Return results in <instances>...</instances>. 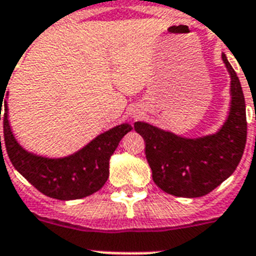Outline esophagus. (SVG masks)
Wrapping results in <instances>:
<instances>
[{
    "label": "esophagus",
    "instance_id": "obj_1",
    "mask_svg": "<svg viewBox=\"0 0 256 256\" xmlns=\"http://www.w3.org/2000/svg\"><path fill=\"white\" fill-rule=\"evenodd\" d=\"M140 112H132V118H134V120H136V118H138V116H140Z\"/></svg>",
    "mask_w": 256,
    "mask_h": 256
}]
</instances>
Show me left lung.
<instances>
[{"mask_svg":"<svg viewBox=\"0 0 256 256\" xmlns=\"http://www.w3.org/2000/svg\"><path fill=\"white\" fill-rule=\"evenodd\" d=\"M222 60L230 74V110L212 134L187 138L144 120L134 124L146 142V160L160 188L183 198L208 194L235 171L247 138L246 104L242 86L226 54Z\"/></svg>","mask_w":256,"mask_h":256,"instance_id":"obj_1","label":"left lung"}]
</instances>
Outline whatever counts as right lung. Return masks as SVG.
Listing matches in <instances>:
<instances>
[{
    "instance_id": "1",
    "label": "right lung",
    "mask_w": 256,
    "mask_h": 256,
    "mask_svg": "<svg viewBox=\"0 0 256 256\" xmlns=\"http://www.w3.org/2000/svg\"><path fill=\"white\" fill-rule=\"evenodd\" d=\"M5 92V88L0 92V110L4 108L0 120L2 118L6 152L14 168L42 194L60 200L85 198L100 190L108 178L110 156L120 140L132 130V124H120L100 132L70 156L61 158L38 156L22 148L14 136L8 114V96H4Z\"/></svg>"
}]
</instances>
